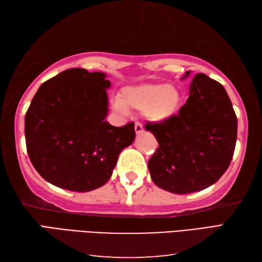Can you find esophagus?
I'll use <instances>...</instances> for the list:
<instances>
[{
    "mask_svg": "<svg viewBox=\"0 0 262 262\" xmlns=\"http://www.w3.org/2000/svg\"><path fill=\"white\" fill-rule=\"evenodd\" d=\"M135 131H136L137 135H140V133L143 132V125L140 123V122H136Z\"/></svg>",
    "mask_w": 262,
    "mask_h": 262,
    "instance_id": "1",
    "label": "esophagus"
}]
</instances>
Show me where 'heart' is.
<instances>
[{"label":"heart","mask_w":262,"mask_h":262,"mask_svg":"<svg viewBox=\"0 0 262 262\" xmlns=\"http://www.w3.org/2000/svg\"><path fill=\"white\" fill-rule=\"evenodd\" d=\"M181 95L173 84L141 83L126 87L121 93V99L113 100V108L124 114L129 110L145 112L148 120L163 122L178 112Z\"/></svg>","instance_id":"b5f03b06"}]
</instances>
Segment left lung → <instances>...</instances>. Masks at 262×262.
<instances>
[{
    "instance_id": "left-lung-1",
    "label": "left lung",
    "mask_w": 262,
    "mask_h": 262,
    "mask_svg": "<svg viewBox=\"0 0 262 262\" xmlns=\"http://www.w3.org/2000/svg\"><path fill=\"white\" fill-rule=\"evenodd\" d=\"M145 129L159 145L148 161L152 182L186 194L212 185L226 172L235 150L237 119L225 88L198 73L179 113L163 122H147Z\"/></svg>"
}]
</instances>
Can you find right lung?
<instances>
[{
  "instance_id": "1",
  "label": "right lung",
  "mask_w": 262,
  "mask_h": 262,
  "mask_svg": "<svg viewBox=\"0 0 262 262\" xmlns=\"http://www.w3.org/2000/svg\"><path fill=\"white\" fill-rule=\"evenodd\" d=\"M105 74L68 69L41 84L25 117L27 152L47 182L76 192L104 185L120 152L135 140V123L113 126Z\"/></svg>"
}]
</instances>
